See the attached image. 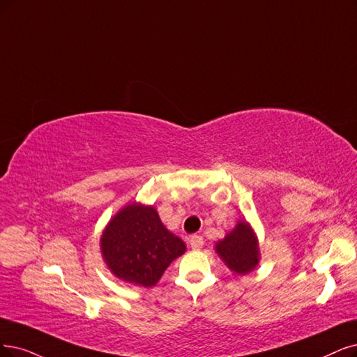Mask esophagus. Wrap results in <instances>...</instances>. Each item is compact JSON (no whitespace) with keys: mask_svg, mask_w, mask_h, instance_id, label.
Masks as SVG:
<instances>
[{"mask_svg":"<svg viewBox=\"0 0 357 357\" xmlns=\"http://www.w3.org/2000/svg\"><path fill=\"white\" fill-rule=\"evenodd\" d=\"M190 244H191V247H192L194 250H200V248L204 245L203 236H202V235H191Z\"/></svg>","mask_w":357,"mask_h":357,"instance_id":"esophagus-1","label":"esophagus"}]
</instances>
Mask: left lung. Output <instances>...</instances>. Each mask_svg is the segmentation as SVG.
Masks as SVG:
<instances>
[{"mask_svg":"<svg viewBox=\"0 0 357 357\" xmlns=\"http://www.w3.org/2000/svg\"><path fill=\"white\" fill-rule=\"evenodd\" d=\"M216 252L228 268L236 273H248L259 263L257 240L248 223L243 220L216 244Z\"/></svg>","mask_w":357,"mask_h":357,"instance_id":"left-lung-1","label":"left lung"}]
</instances>
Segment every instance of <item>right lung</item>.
Segmentation results:
<instances>
[{
	"label": "right lung",
	"mask_w": 357,
	"mask_h": 357,
	"mask_svg": "<svg viewBox=\"0 0 357 357\" xmlns=\"http://www.w3.org/2000/svg\"><path fill=\"white\" fill-rule=\"evenodd\" d=\"M101 252L110 271L126 282L153 287L185 244L169 232L153 207L129 204L104 229Z\"/></svg>",
	"instance_id": "obj_1"
}]
</instances>
